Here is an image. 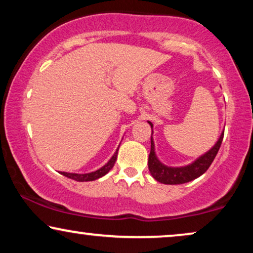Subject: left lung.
Listing matches in <instances>:
<instances>
[{
	"mask_svg": "<svg viewBox=\"0 0 253 253\" xmlns=\"http://www.w3.org/2000/svg\"><path fill=\"white\" fill-rule=\"evenodd\" d=\"M148 123L151 124L152 127V123ZM152 132H153V131H152ZM223 133L224 131L221 133L217 143L214 145L213 148H211L206 154H204L203 157L197 159L193 164L179 168L167 167V166L162 165L161 162L158 160L157 157H155L154 143L151 136V152L150 155H148V169H150L151 175L153 176L158 182L164 183V184H183V183L190 182L192 181V179L199 177L200 175H203L204 172L210 168L214 158L216 157L217 152L220 150L221 144H222Z\"/></svg>",
	"mask_w": 253,
	"mask_h": 253,
	"instance_id": "1",
	"label": "left lung"
}]
</instances>
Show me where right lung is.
<instances>
[{"label":"right lung","mask_w":253,"mask_h":253,"mask_svg":"<svg viewBox=\"0 0 253 253\" xmlns=\"http://www.w3.org/2000/svg\"><path fill=\"white\" fill-rule=\"evenodd\" d=\"M117 151H116V153L113 155L112 159H110V160L107 162V164L103 166L102 168L98 169V170H95L93 172H88V174H71V172H64V171H61V174L67 176V177L71 178V179H75V181H77V182L94 181V179H98L100 177H102V176H105L107 172H108L110 169L114 167V165H115V161L117 159Z\"/></svg>","instance_id":"add662e5"}]
</instances>
